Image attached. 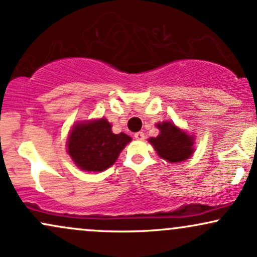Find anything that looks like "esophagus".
<instances>
[{"label": "esophagus", "instance_id": "esophagus-1", "mask_svg": "<svg viewBox=\"0 0 257 257\" xmlns=\"http://www.w3.org/2000/svg\"><path fill=\"white\" fill-rule=\"evenodd\" d=\"M134 138L137 139V140H144V139H145V134H144L143 132H138L134 134Z\"/></svg>", "mask_w": 257, "mask_h": 257}]
</instances>
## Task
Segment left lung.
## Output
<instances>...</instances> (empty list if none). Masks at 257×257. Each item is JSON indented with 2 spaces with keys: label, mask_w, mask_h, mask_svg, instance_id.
Instances as JSON below:
<instances>
[{
  "label": "left lung",
  "mask_w": 257,
  "mask_h": 257,
  "mask_svg": "<svg viewBox=\"0 0 257 257\" xmlns=\"http://www.w3.org/2000/svg\"><path fill=\"white\" fill-rule=\"evenodd\" d=\"M159 134L157 138H150L149 143L153 146L161 158L169 163L184 162L194 152V137L187 134L172 122L157 123Z\"/></svg>",
  "instance_id": "1"
}]
</instances>
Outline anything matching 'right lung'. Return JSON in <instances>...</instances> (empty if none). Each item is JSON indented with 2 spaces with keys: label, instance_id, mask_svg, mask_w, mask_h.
Segmentation results:
<instances>
[{
  "label": "right lung",
  "instance_id": "1",
  "mask_svg": "<svg viewBox=\"0 0 257 257\" xmlns=\"http://www.w3.org/2000/svg\"><path fill=\"white\" fill-rule=\"evenodd\" d=\"M111 128L104 117L73 124L67 139V153L79 169L104 172L117 161L132 138L124 133L114 134Z\"/></svg>",
  "mask_w": 257,
  "mask_h": 257
}]
</instances>
